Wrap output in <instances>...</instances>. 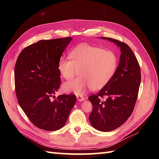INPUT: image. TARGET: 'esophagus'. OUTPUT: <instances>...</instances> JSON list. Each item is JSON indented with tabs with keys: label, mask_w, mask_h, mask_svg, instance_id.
Masks as SVG:
<instances>
[{
	"label": "esophagus",
	"mask_w": 159,
	"mask_h": 159,
	"mask_svg": "<svg viewBox=\"0 0 159 159\" xmlns=\"http://www.w3.org/2000/svg\"><path fill=\"white\" fill-rule=\"evenodd\" d=\"M77 99L79 101V102H81V101H84L85 99V98L84 97V95H77Z\"/></svg>",
	"instance_id": "34e87169"
}]
</instances>
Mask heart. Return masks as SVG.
<instances>
[{"mask_svg":"<svg viewBox=\"0 0 159 159\" xmlns=\"http://www.w3.org/2000/svg\"><path fill=\"white\" fill-rule=\"evenodd\" d=\"M70 57H61L57 64L60 75L71 80L80 70V76L63 84L66 92L83 94L89 87L98 90L112 79L118 67V56L113 51L98 46L81 44L72 50Z\"/></svg>","mask_w":159,"mask_h":159,"instance_id":"b5f03b06","label":"heart"}]
</instances>
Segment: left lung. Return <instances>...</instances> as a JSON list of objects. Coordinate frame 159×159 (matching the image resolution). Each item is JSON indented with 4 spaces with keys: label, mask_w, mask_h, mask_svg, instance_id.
<instances>
[{
    "label": "left lung",
    "mask_w": 159,
    "mask_h": 159,
    "mask_svg": "<svg viewBox=\"0 0 159 159\" xmlns=\"http://www.w3.org/2000/svg\"><path fill=\"white\" fill-rule=\"evenodd\" d=\"M121 50L119 66L109 82L97 94L89 96L93 110L91 125L100 131H113L121 126L132 114L141 84V70L137 57L127 44L111 38ZM106 98L105 100L102 98Z\"/></svg>",
    "instance_id": "left-lung-1"
}]
</instances>
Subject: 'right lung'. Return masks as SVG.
<instances>
[{"label": "right lung", "instance_id": "add662e5", "mask_svg": "<svg viewBox=\"0 0 159 159\" xmlns=\"http://www.w3.org/2000/svg\"><path fill=\"white\" fill-rule=\"evenodd\" d=\"M71 37L42 40L19 54L14 68V83L20 106L38 128L56 131L64 126L76 102L73 94H54L61 84L57 64ZM53 97L54 100H52Z\"/></svg>", "mask_w": 159, "mask_h": 159}]
</instances>
